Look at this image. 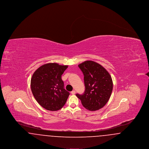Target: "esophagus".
Masks as SVG:
<instances>
[{"label": "esophagus", "mask_w": 149, "mask_h": 149, "mask_svg": "<svg viewBox=\"0 0 149 149\" xmlns=\"http://www.w3.org/2000/svg\"><path fill=\"white\" fill-rule=\"evenodd\" d=\"M71 94L74 95V94H75V91H72L71 92Z\"/></svg>", "instance_id": "esophagus-1"}]
</instances>
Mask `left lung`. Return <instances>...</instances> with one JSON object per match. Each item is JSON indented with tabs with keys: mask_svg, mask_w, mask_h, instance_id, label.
Wrapping results in <instances>:
<instances>
[{
	"mask_svg": "<svg viewBox=\"0 0 149 149\" xmlns=\"http://www.w3.org/2000/svg\"><path fill=\"white\" fill-rule=\"evenodd\" d=\"M84 74L85 89L76 95L88 110L95 111L103 108L110 98L113 90L112 79L101 65L85 61L78 65Z\"/></svg>",
	"mask_w": 149,
	"mask_h": 149,
	"instance_id": "8db88e82",
	"label": "left lung"
}]
</instances>
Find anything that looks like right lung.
Returning <instances> with one entry per match:
<instances>
[{"label": "right lung", "mask_w": 149, "mask_h": 149, "mask_svg": "<svg viewBox=\"0 0 149 149\" xmlns=\"http://www.w3.org/2000/svg\"><path fill=\"white\" fill-rule=\"evenodd\" d=\"M68 65L48 63L38 68L31 80V88L37 102L45 109L56 111L62 108L70 95L64 89L61 75Z\"/></svg>", "instance_id": "right-lung-1"}]
</instances>
